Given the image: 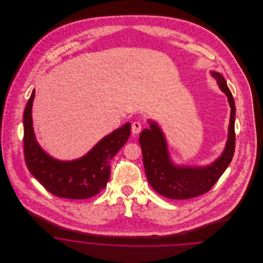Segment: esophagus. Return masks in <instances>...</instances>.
Here are the masks:
<instances>
[{
  "instance_id": "obj_1",
  "label": "esophagus",
  "mask_w": 263,
  "mask_h": 263,
  "mask_svg": "<svg viewBox=\"0 0 263 263\" xmlns=\"http://www.w3.org/2000/svg\"><path fill=\"white\" fill-rule=\"evenodd\" d=\"M141 130H142V124H141V122H140V121H134V122L132 123V133H133L134 135H137V134H139V133L141 132Z\"/></svg>"
}]
</instances>
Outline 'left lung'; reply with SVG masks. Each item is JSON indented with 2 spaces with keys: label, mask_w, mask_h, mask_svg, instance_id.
Returning a JSON list of instances; mask_svg holds the SVG:
<instances>
[{
  "label": "left lung",
  "mask_w": 263,
  "mask_h": 263,
  "mask_svg": "<svg viewBox=\"0 0 263 263\" xmlns=\"http://www.w3.org/2000/svg\"><path fill=\"white\" fill-rule=\"evenodd\" d=\"M212 75L227 95L231 106L229 139L223 155L215 163L201 168L176 167L170 161L162 131L154 123L150 122L151 129L143 130L139 137L148 181L159 194L166 198L184 200L208 192L233 160L236 147L235 100L223 76L216 72H213Z\"/></svg>",
  "instance_id": "left-lung-1"
}]
</instances>
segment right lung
<instances>
[{
	"mask_svg": "<svg viewBox=\"0 0 263 263\" xmlns=\"http://www.w3.org/2000/svg\"><path fill=\"white\" fill-rule=\"evenodd\" d=\"M35 89L24 113V152L26 165L38 181L53 195L67 199H87L106 186L110 177V162L130 136L128 122L103 138L84 158L59 162L45 154L34 137L31 107Z\"/></svg>",
	"mask_w": 263,
	"mask_h": 263,
	"instance_id": "add662e5",
	"label": "right lung"
}]
</instances>
